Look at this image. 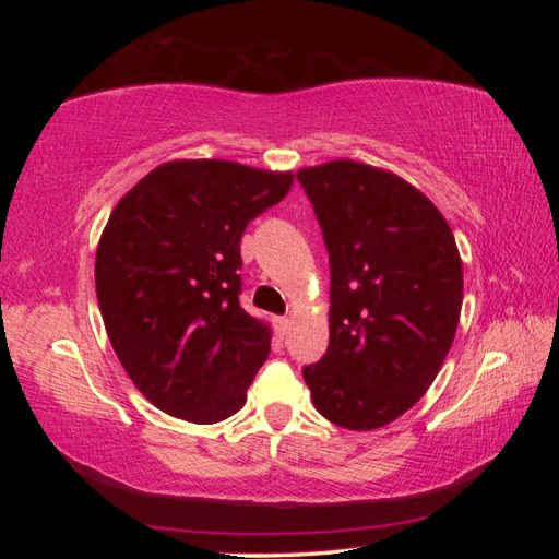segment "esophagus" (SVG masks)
Instances as JSON below:
<instances>
[{
    "label": "esophagus",
    "instance_id": "1",
    "mask_svg": "<svg viewBox=\"0 0 559 559\" xmlns=\"http://www.w3.org/2000/svg\"><path fill=\"white\" fill-rule=\"evenodd\" d=\"M288 325H290V320H288V318H276V330H278V335H286Z\"/></svg>",
    "mask_w": 559,
    "mask_h": 559
}]
</instances>
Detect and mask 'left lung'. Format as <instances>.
<instances>
[{"instance_id":"obj_1","label":"left lung","mask_w":559,"mask_h":559,"mask_svg":"<svg viewBox=\"0 0 559 559\" xmlns=\"http://www.w3.org/2000/svg\"><path fill=\"white\" fill-rule=\"evenodd\" d=\"M296 177L330 261V343L302 380L337 427L380 429L421 400L456 335V241L437 206L384 169L337 159Z\"/></svg>"}]
</instances>
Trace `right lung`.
<instances>
[{"label":"right lung","instance_id":"obj_1","mask_svg":"<svg viewBox=\"0 0 559 559\" xmlns=\"http://www.w3.org/2000/svg\"><path fill=\"white\" fill-rule=\"evenodd\" d=\"M290 182V173L185 159L153 169L112 210L96 253L100 316L157 409L214 424L243 406L271 330L239 302L241 236Z\"/></svg>","mask_w":559,"mask_h":559}]
</instances>
